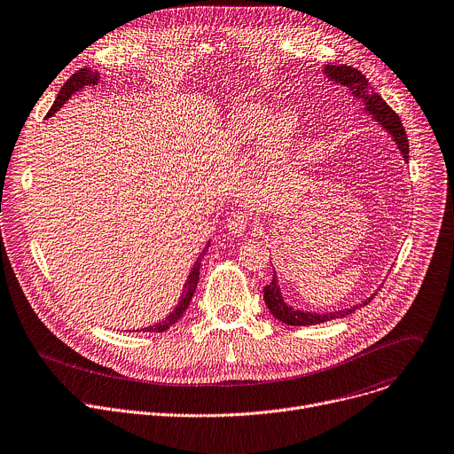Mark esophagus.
<instances>
[{"label":"esophagus","instance_id":"esophagus-1","mask_svg":"<svg viewBox=\"0 0 454 454\" xmlns=\"http://www.w3.org/2000/svg\"><path fill=\"white\" fill-rule=\"evenodd\" d=\"M250 224H252V217L244 212H233L226 223L228 230L235 235H244L246 230L250 228Z\"/></svg>","mask_w":454,"mask_h":454}]
</instances>
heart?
<instances>
[{
	"label": "heart",
	"instance_id": "b5f03b06",
	"mask_svg": "<svg viewBox=\"0 0 454 454\" xmlns=\"http://www.w3.org/2000/svg\"><path fill=\"white\" fill-rule=\"evenodd\" d=\"M271 116V108L261 101L239 105L228 121V134L235 143H252L261 136V146L266 157L280 159L292 150L301 125L294 112Z\"/></svg>",
	"mask_w": 454,
	"mask_h": 454
}]
</instances>
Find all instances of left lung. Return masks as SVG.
Returning a JSON list of instances; mask_svg holds the SVG:
<instances>
[{
  "label": "left lung",
  "mask_w": 454,
  "mask_h": 454,
  "mask_svg": "<svg viewBox=\"0 0 454 454\" xmlns=\"http://www.w3.org/2000/svg\"><path fill=\"white\" fill-rule=\"evenodd\" d=\"M324 72L329 75V79L335 81L339 85H344L356 99H362L365 103V110L369 112V115H373L380 125L393 136V139L396 141L402 155L405 160H409V143H407V136L405 130L402 127V121L398 117V114L379 96V92L373 90V87L369 85V81L365 79V75L353 68V67H346V65H327L324 68ZM373 299V297H371ZM369 301H364L362 306H365ZM264 302L270 309V313L278 318L280 322L287 324V325H311V324H320L325 320L332 318H344L346 315L353 313L355 308L349 309H342V311H335V313H325V315H318V313H306V311H299L287 306L280 295V287L277 284V275L273 271V278L268 286H264Z\"/></svg>",
  "instance_id": "left-lung-1"
}]
</instances>
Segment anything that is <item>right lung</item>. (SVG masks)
Instances as JSON below:
<instances>
[{"label": "right lung", "instance_id": "right-lung-1", "mask_svg": "<svg viewBox=\"0 0 454 454\" xmlns=\"http://www.w3.org/2000/svg\"><path fill=\"white\" fill-rule=\"evenodd\" d=\"M96 83H98V74H92L89 68H81V70H77L75 74H72V75L67 79V83L63 85V89L59 90V94H58V98H56V101H54V105L51 106V110H49V114H47V117L52 115L56 110H59L61 105H63L74 92H77L81 87H85V85H96ZM206 250H208V246H206L204 252H202L200 257H199V261L193 264V270H192V273H190V277H188V280H186V284H184V292H183V295H181V301H179L177 308L174 309V313H170L167 318H164V320L159 322V324H153V325H150V327H145L143 332H150V333H162V332H167V329H170V327L184 315V311H186V308H188V304H190V301H192V297H193L197 282H199L200 259L204 257Z\"/></svg>", "mask_w": 454, "mask_h": 454}]
</instances>
